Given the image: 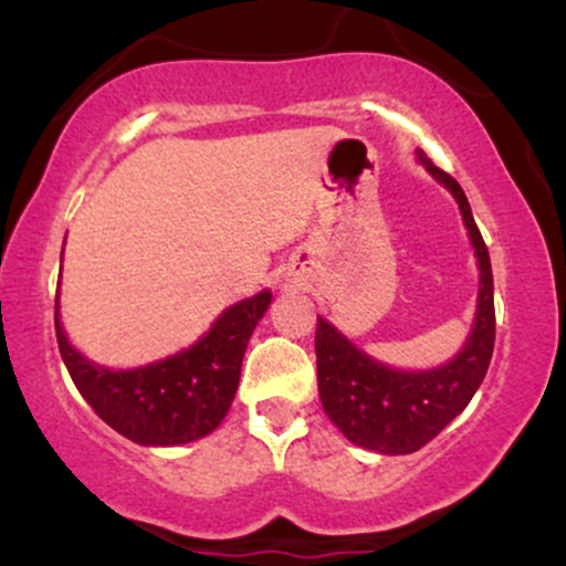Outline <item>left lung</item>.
Returning a JSON list of instances; mask_svg holds the SVG:
<instances>
[{
	"label": "left lung",
	"instance_id": "left-lung-1",
	"mask_svg": "<svg viewBox=\"0 0 566 566\" xmlns=\"http://www.w3.org/2000/svg\"><path fill=\"white\" fill-rule=\"evenodd\" d=\"M415 159L458 201L479 269L476 311L463 348L428 369H399L356 348L335 324H316V378L327 418L356 447L378 454H409L428 444L469 407L495 348V287L490 252L463 188L423 151Z\"/></svg>",
	"mask_w": 566,
	"mask_h": 566
}]
</instances>
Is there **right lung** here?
Instances as JSON below:
<instances>
[{
  "mask_svg": "<svg viewBox=\"0 0 566 566\" xmlns=\"http://www.w3.org/2000/svg\"><path fill=\"white\" fill-rule=\"evenodd\" d=\"M271 297V290L244 297L188 348L127 369L103 367L74 348L61 324V301H55L57 348L84 401L116 433L140 447L191 444L216 431L229 415L247 343Z\"/></svg>",
  "mask_w": 566,
  "mask_h": 566,
  "instance_id": "obj_1",
  "label": "right lung"
}]
</instances>
